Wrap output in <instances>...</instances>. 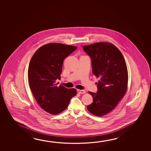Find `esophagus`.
<instances>
[{"label":"esophagus","mask_w":151,"mask_h":151,"mask_svg":"<svg viewBox=\"0 0 151 151\" xmlns=\"http://www.w3.org/2000/svg\"><path fill=\"white\" fill-rule=\"evenodd\" d=\"M77 92L79 94H85L86 93L85 91L84 90H81V89H77Z\"/></svg>","instance_id":"1"}]
</instances>
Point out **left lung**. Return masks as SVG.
<instances>
[{
  "label": "left lung",
  "instance_id": "8db88e82",
  "mask_svg": "<svg viewBox=\"0 0 151 151\" xmlns=\"http://www.w3.org/2000/svg\"><path fill=\"white\" fill-rule=\"evenodd\" d=\"M83 48L91 58L93 74L99 79L96 93H88L93 102L87 109L95 116H103L115 109L126 94V62L120 50L109 42H96Z\"/></svg>",
  "mask_w": 151,
  "mask_h": 151
}]
</instances>
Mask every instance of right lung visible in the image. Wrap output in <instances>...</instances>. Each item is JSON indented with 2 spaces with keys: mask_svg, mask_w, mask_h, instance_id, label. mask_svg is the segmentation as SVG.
Returning <instances> with one entry per match:
<instances>
[{
  "mask_svg": "<svg viewBox=\"0 0 151 151\" xmlns=\"http://www.w3.org/2000/svg\"><path fill=\"white\" fill-rule=\"evenodd\" d=\"M77 48L61 43L47 44L38 49L30 60L28 70L30 88L40 106L52 115L64 111L76 95V89L57 86L56 80L60 79L65 58Z\"/></svg>",
  "mask_w": 151,
  "mask_h": 151,
  "instance_id": "1",
  "label": "right lung"
}]
</instances>
